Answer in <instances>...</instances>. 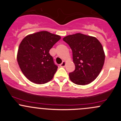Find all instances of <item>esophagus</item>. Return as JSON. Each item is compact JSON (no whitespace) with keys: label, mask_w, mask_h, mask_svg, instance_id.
<instances>
[{"label":"esophagus","mask_w":121,"mask_h":121,"mask_svg":"<svg viewBox=\"0 0 121 121\" xmlns=\"http://www.w3.org/2000/svg\"><path fill=\"white\" fill-rule=\"evenodd\" d=\"M65 64H66V63H65V61H63V63H62L60 65V67H64L65 66Z\"/></svg>","instance_id":"1"}]
</instances>
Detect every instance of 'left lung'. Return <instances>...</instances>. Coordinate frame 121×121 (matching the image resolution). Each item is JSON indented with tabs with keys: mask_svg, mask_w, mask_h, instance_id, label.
I'll return each mask as SVG.
<instances>
[{
	"mask_svg": "<svg viewBox=\"0 0 121 121\" xmlns=\"http://www.w3.org/2000/svg\"><path fill=\"white\" fill-rule=\"evenodd\" d=\"M73 52L75 70L69 73L70 80L77 85L91 83L98 76L103 67L105 53L97 38L81 33L63 38Z\"/></svg>",
	"mask_w": 121,
	"mask_h": 121,
	"instance_id": "left-lung-1",
	"label": "left lung"
}]
</instances>
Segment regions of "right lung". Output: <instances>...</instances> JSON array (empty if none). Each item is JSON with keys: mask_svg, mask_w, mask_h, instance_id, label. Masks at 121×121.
Returning a JSON list of instances; mask_svg holds the SVG:
<instances>
[{"mask_svg": "<svg viewBox=\"0 0 121 121\" xmlns=\"http://www.w3.org/2000/svg\"><path fill=\"white\" fill-rule=\"evenodd\" d=\"M60 39L58 35L41 31L23 39L19 45L17 60L28 80L38 84L47 83L52 80L58 67L49 51Z\"/></svg>", "mask_w": 121, "mask_h": 121, "instance_id": "right-lung-1", "label": "right lung"}]
</instances>
